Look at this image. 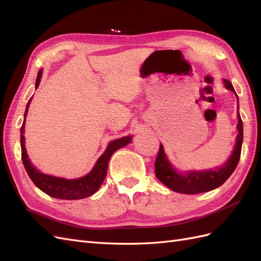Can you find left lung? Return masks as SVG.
Wrapping results in <instances>:
<instances>
[{
	"label": "left lung",
	"instance_id": "8db88e82",
	"mask_svg": "<svg viewBox=\"0 0 261 261\" xmlns=\"http://www.w3.org/2000/svg\"><path fill=\"white\" fill-rule=\"evenodd\" d=\"M224 85L226 89L233 91L236 94L230 82L224 80ZM236 97H238V94H236ZM238 118L239 135L236 137V144L233 150V153L224 165H222V167L215 171H193L188 172L187 174L183 175L172 168V165L167 159V155H165L163 151L162 145H160L159 152H158L156 159L154 162V172L158 179L165 186L172 189V191L181 194L206 193L222 185L224 181L231 176V174L236 168V165H238L240 161L243 143V122L239 110Z\"/></svg>",
	"mask_w": 261,
	"mask_h": 261
}]
</instances>
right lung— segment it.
Segmentation results:
<instances>
[{"instance_id": "obj_1", "label": "right lung", "mask_w": 261, "mask_h": 261, "mask_svg": "<svg viewBox=\"0 0 261 261\" xmlns=\"http://www.w3.org/2000/svg\"><path fill=\"white\" fill-rule=\"evenodd\" d=\"M41 76H42V69L39 70L38 73L37 80H36V88H38L39 84H40ZM30 101L31 99H29L28 105L26 107L25 117L28 112ZM23 128H25V118H23V123L20 127V146H21V160L29 177L34 181V184L39 189H41V191L46 195L54 197V198L66 199V200L83 199L96 193L102 185V183H103V180L107 176L108 163H109L110 158H111V155L116 151L117 149H120L129 144L132 140L130 136H126L120 139H116L114 141H111V143L109 144L105 153L99 158V160L97 161L94 168L88 175L81 178H76V179H65V178L54 177L51 175L43 174V173L39 172L34 165L30 163L26 148H25V137H23L25 129Z\"/></svg>"}]
</instances>
